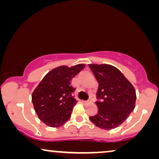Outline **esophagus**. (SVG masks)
<instances>
[{
	"label": "esophagus",
	"instance_id": "1",
	"mask_svg": "<svg viewBox=\"0 0 159 159\" xmlns=\"http://www.w3.org/2000/svg\"><path fill=\"white\" fill-rule=\"evenodd\" d=\"M82 103H83L87 104V103H88L90 101H82Z\"/></svg>",
	"mask_w": 159,
	"mask_h": 159
}]
</instances>
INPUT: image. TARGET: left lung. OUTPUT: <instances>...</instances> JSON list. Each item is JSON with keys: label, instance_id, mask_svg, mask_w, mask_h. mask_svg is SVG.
I'll list each match as a JSON object with an SVG mask.
<instances>
[{"label": "left lung", "instance_id": "8db88e82", "mask_svg": "<svg viewBox=\"0 0 159 159\" xmlns=\"http://www.w3.org/2000/svg\"><path fill=\"white\" fill-rule=\"evenodd\" d=\"M98 82V113L90 116L95 126L112 129L121 125L135 107L136 91L131 82L114 66L110 64H89Z\"/></svg>", "mask_w": 159, "mask_h": 159}]
</instances>
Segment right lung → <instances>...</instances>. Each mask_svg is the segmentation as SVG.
<instances>
[{"label":"right lung","mask_w":159,"mask_h":159,"mask_svg":"<svg viewBox=\"0 0 159 159\" xmlns=\"http://www.w3.org/2000/svg\"><path fill=\"white\" fill-rule=\"evenodd\" d=\"M85 66H60L50 71L32 94V102L38 118L51 127H59L71 117L77 101L72 93L71 80Z\"/></svg>","instance_id":"1"}]
</instances>
